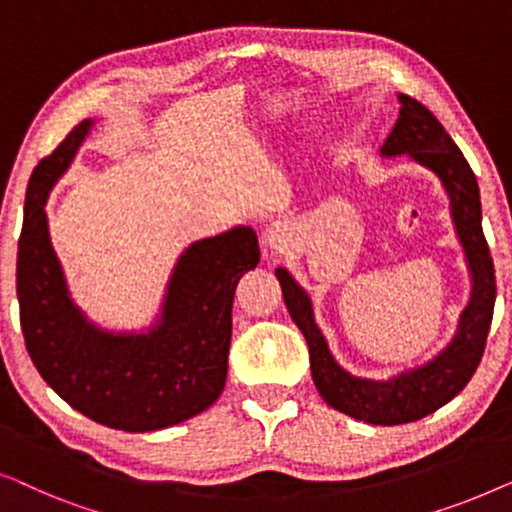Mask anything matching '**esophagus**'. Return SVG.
<instances>
[{
  "label": "esophagus",
  "mask_w": 512,
  "mask_h": 512,
  "mask_svg": "<svg viewBox=\"0 0 512 512\" xmlns=\"http://www.w3.org/2000/svg\"><path fill=\"white\" fill-rule=\"evenodd\" d=\"M287 243H290V232H287V227L283 225V222H273V225L264 229L262 246L266 253H271V255L283 253V250L287 248Z\"/></svg>",
  "instance_id": "esophagus-1"
}]
</instances>
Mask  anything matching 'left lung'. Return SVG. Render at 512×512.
<instances>
[{
    "label": "left lung",
    "instance_id": "obj_1",
    "mask_svg": "<svg viewBox=\"0 0 512 512\" xmlns=\"http://www.w3.org/2000/svg\"><path fill=\"white\" fill-rule=\"evenodd\" d=\"M399 104V118L380 148V157L408 155L441 181L450 199L452 225L469 266L471 297L459 315L452 341L429 362L387 380L352 376L329 352L325 336L315 325L313 301L308 292L292 278L290 271L283 266L276 269L287 311L306 336L313 383L320 397L331 408L355 420L383 427L420 420L464 390L485 352L496 301L494 264L482 234L480 190L469 162L427 106L408 95H399Z\"/></svg>",
    "mask_w": 512,
    "mask_h": 512
}]
</instances>
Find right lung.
<instances>
[{
  "label": "right lung",
  "instance_id": "1",
  "mask_svg": "<svg viewBox=\"0 0 512 512\" xmlns=\"http://www.w3.org/2000/svg\"><path fill=\"white\" fill-rule=\"evenodd\" d=\"M92 125L88 118L71 129L27 185L16 269L20 327L41 378L78 413L122 431L167 429L225 390L234 292L259 262L257 234L239 225L190 243L148 329L95 325L71 299L43 211Z\"/></svg>",
  "mask_w": 512,
  "mask_h": 512
}]
</instances>
